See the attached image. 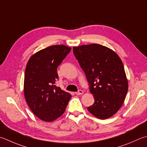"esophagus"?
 <instances>
[{"instance_id":"esophagus-1","label":"esophagus","mask_w":147,"mask_h":147,"mask_svg":"<svg viewBox=\"0 0 147 147\" xmlns=\"http://www.w3.org/2000/svg\"><path fill=\"white\" fill-rule=\"evenodd\" d=\"M75 94L76 95H82V94H83V91L82 90H78V92H75Z\"/></svg>"}]
</instances>
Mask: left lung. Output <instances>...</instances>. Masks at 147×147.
<instances>
[{
  "label": "left lung",
  "instance_id": "1",
  "mask_svg": "<svg viewBox=\"0 0 147 147\" xmlns=\"http://www.w3.org/2000/svg\"><path fill=\"white\" fill-rule=\"evenodd\" d=\"M73 53L90 85L95 102L87 108L94 117L105 120L121 108L128 90V82L119 56L98 44L73 47Z\"/></svg>",
  "mask_w": 147,
  "mask_h": 147
}]
</instances>
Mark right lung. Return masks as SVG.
I'll list each match as a JSON object with an SVG mask.
<instances>
[{
  "instance_id": "add662e5",
  "label": "right lung",
  "mask_w": 147,
  "mask_h": 147,
  "mask_svg": "<svg viewBox=\"0 0 147 147\" xmlns=\"http://www.w3.org/2000/svg\"><path fill=\"white\" fill-rule=\"evenodd\" d=\"M71 47L53 45L37 51L26 65L24 96L27 105L36 117L52 122L64 113L71 95L55 85L59 78L57 69Z\"/></svg>"
}]
</instances>
